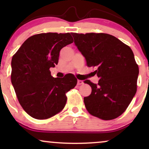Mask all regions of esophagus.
<instances>
[{
	"label": "esophagus",
	"instance_id": "obj_1",
	"mask_svg": "<svg viewBox=\"0 0 149 149\" xmlns=\"http://www.w3.org/2000/svg\"><path fill=\"white\" fill-rule=\"evenodd\" d=\"M83 83V81L82 80H78L77 81V85H82Z\"/></svg>",
	"mask_w": 149,
	"mask_h": 149
}]
</instances>
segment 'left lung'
<instances>
[{
	"instance_id": "obj_1",
	"label": "left lung",
	"mask_w": 149,
	"mask_h": 149,
	"mask_svg": "<svg viewBox=\"0 0 149 149\" xmlns=\"http://www.w3.org/2000/svg\"><path fill=\"white\" fill-rule=\"evenodd\" d=\"M74 45L85 57L87 66H95L97 84L85 80L91 94L84 97L87 111L103 120L122 115L137 89L139 68L129 46L111 34L72 33Z\"/></svg>"
}]
</instances>
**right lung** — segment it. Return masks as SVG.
<instances>
[{
    "label": "right lung",
    "mask_w": 149,
    "mask_h": 149,
    "mask_svg": "<svg viewBox=\"0 0 149 149\" xmlns=\"http://www.w3.org/2000/svg\"><path fill=\"white\" fill-rule=\"evenodd\" d=\"M72 42L70 33L35 34L12 58V85L20 105L34 119H46L60 112L66 103V93L76 86L73 74L55 78L49 70L58 64L60 50Z\"/></svg>",
    "instance_id": "right-lung-1"
}]
</instances>
